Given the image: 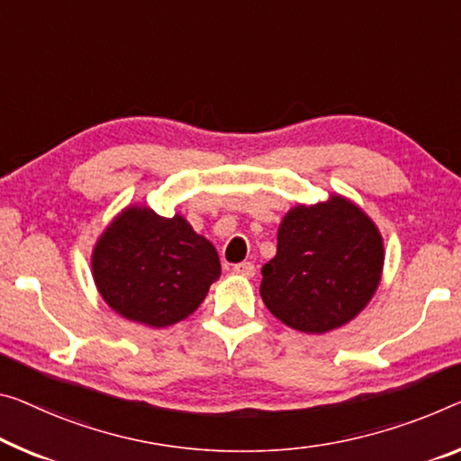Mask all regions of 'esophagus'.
I'll return each mask as SVG.
<instances>
[{"label":"esophagus","mask_w":461,"mask_h":461,"mask_svg":"<svg viewBox=\"0 0 461 461\" xmlns=\"http://www.w3.org/2000/svg\"><path fill=\"white\" fill-rule=\"evenodd\" d=\"M232 270H235L240 276H247V278L255 276V266L251 264V261H240V264H237L235 267H232Z\"/></svg>","instance_id":"1"}]
</instances>
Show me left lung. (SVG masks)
I'll return each mask as SVG.
<instances>
[{
	"label": "left lung",
	"instance_id": "obj_1",
	"mask_svg": "<svg viewBox=\"0 0 461 461\" xmlns=\"http://www.w3.org/2000/svg\"><path fill=\"white\" fill-rule=\"evenodd\" d=\"M384 270V240L363 210L339 195L296 206L278 229V249L261 267L259 294L288 328L325 334L357 317Z\"/></svg>",
	"mask_w": 461,
	"mask_h": 461
}]
</instances>
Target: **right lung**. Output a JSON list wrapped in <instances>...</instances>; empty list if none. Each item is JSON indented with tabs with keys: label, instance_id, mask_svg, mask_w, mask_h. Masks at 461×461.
Listing matches in <instances>:
<instances>
[{
	"label": "right lung",
	"instance_id": "obj_1",
	"mask_svg": "<svg viewBox=\"0 0 461 461\" xmlns=\"http://www.w3.org/2000/svg\"><path fill=\"white\" fill-rule=\"evenodd\" d=\"M98 293L125 320L167 328L200 307L221 276L214 245L185 218L146 206L122 212L92 253Z\"/></svg>",
	"mask_w": 461,
	"mask_h": 461
}]
</instances>
